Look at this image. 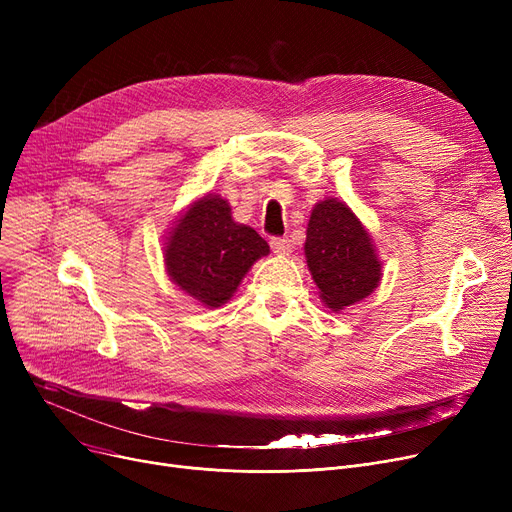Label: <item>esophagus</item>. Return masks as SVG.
Returning a JSON list of instances; mask_svg holds the SVG:
<instances>
[{"label":"esophagus","mask_w":512,"mask_h":512,"mask_svg":"<svg viewBox=\"0 0 512 512\" xmlns=\"http://www.w3.org/2000/svg\"><path fill=\"white\" fill-rule=\"evenodd\" d=\"M270 245H272V251H274L276 255H290V251H292V245H290V240H288L286 236L272 238Z\"/></svg>","instance_id":"obj_1"}]
</instances>
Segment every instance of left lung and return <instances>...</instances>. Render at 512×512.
I'll return each mask as SVG.
<instances>
[{
    "label": "left lung",
    "mask_w": 512,
    "mask_h": 512,
    "mask_svg": "<svg viewBox=\"0 0 512 512\" xmlns=\"http://www.w3.org/2000/svg\"><path fill=\"white\" fill-rule=\"evenodd\" d=\"M305 257L319 297L332 311L367 299L382 278L373 238L351 207L338 199L319 201L313 207Z\"/></svg>",
    "instance_id": "left-lung-1"
}]
</instances>
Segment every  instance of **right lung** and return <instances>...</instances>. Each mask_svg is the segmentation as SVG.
<instances>
[{
  "label": "right lung",
  "instance_id": "obj_1",
  "mask_svg": "<svg viewBox=\"0 0 512 512\" xmlns=\"http://www.w3.org/2000/svg\"><path fill=\"white\" fill-rule=\"evenodd\" d=\"M267 253L270 245L251 226L234 222L228 201L211 193L180 215L164 247L170 280L209 309L230 301Z\"/></svg>",
  "mask_w": 512,
  "mask_h": 512
}]
</instances>
